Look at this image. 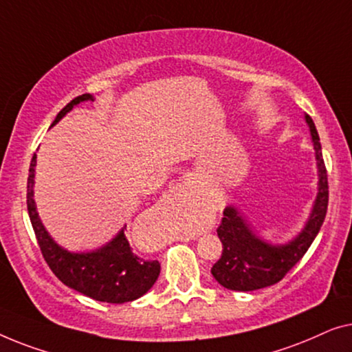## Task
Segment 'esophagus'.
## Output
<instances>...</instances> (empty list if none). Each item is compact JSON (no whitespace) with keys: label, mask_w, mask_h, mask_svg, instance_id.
<instances>
[{"label":"esophagus","mask_w":352,"mask_h":352,"mask_svg":"<svg viewBox=\"0 0 352 352\" xmlns=\"http://www.w3.org/2000/svg\"><path fill=\"white\" fill-rule=\"evenodd\" d=\"M191 188H192V182L191 180H185V182L178 183L177 188H175V191L177 192H186V191H190Z\"/></svg>","instance_id":"1"}]
</instances>
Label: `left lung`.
Wrapping results in <instances>:
<instances>
[{
	"mask_svg": "<svg viewBox=\"0 0 352 352\" xmlns=\"http://www.w3.org/2000/svg\"><path fill=\"white\" fill-rule=\"evenodd\" d=\"M314 143L316 161H318V196L313 210L305 228L294 239L285 244H271L261 239L241 212L234 206H226L223 219L217 230L223 252L221 258L212 266V276L220 285L236 292H252L274 285L279 282L298 261L313 244L320 226L324 223L329 204V183L322 160L319 133L309 115H305Z\"/></svg>",
	"mask_w": 352,
	"mask_h": 352,
	"instance_id": "1",
	"label": "left lung"
}]
</instances>
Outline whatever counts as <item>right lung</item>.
Returning a JSON list of instances; mask_svg holds the SVG:
<instances>
[{"label":"right lung","mask_w":352,"mask_h":352,"mask_svg":"<svg viewBox=\"0 0 352 352\" xmlns=\"http://www.w3.org/2000/svg\"><path fill=\"white\" fill-rule=\"evenodd\" d=\"M81 102H94V97L91 94H82L73 98L60 110L52 126ZM34 167L36 155H33L30 162L27 209L39 249L52 273L70 289L103 303L121 305L145 295L160 276L161 265L157 260H143L133 254L124 234L126 225L110 242L91 252H70L52 239L39 219L36 202L33 199Z\"/></svg>","instance_id":"right-lung-1"}]
</instances>
